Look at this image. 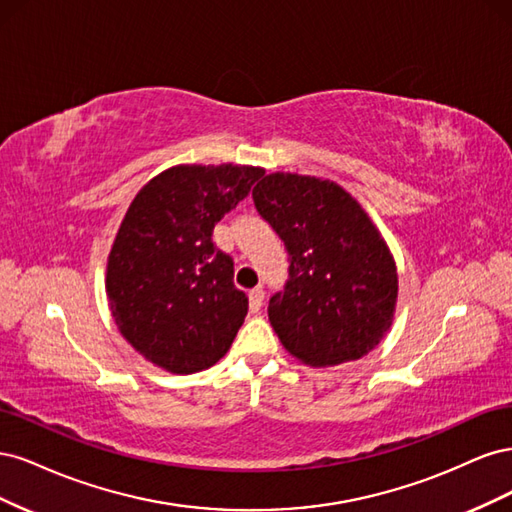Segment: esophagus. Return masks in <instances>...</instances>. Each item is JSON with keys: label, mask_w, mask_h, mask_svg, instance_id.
Here are the masks:
<instances>
[{"label": "esophagus", "mask_w": 512, "mask_h": 512, "mask_svg": "<svg viewBox=\"0 0 512 512\" xmlns=\"http://www.w3.org/2000/svg\"><path fill=\"white\" fill-rule=\"evenodd\" d=\"M262 301H265V290H262L260 286H258V288H252V290H250V312H252V314H258V312H260Z\"/></svg>", "instance_id": "34e87169"}]
</instances>
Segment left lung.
Instances as JSON below:
<instances>
[{
	"instance_id": "left-lung-1",
	"label": "left lung",
	"mask_w": 512,
	"mask_h": 512,
	"mask_svg": "<svg viewBox=\"0 0 512 512\" xmlns=\"http://www.w3.org/2000/svg\"><path fill=\"white\" fill-rule=\"evenodd\" d=\"M254 205L284 241V292L269 301L271 327L294 359L312 367L356 361L391 329L397 267L367 211L335 181L271 173Z\"/></svg>"
}]
</instances>
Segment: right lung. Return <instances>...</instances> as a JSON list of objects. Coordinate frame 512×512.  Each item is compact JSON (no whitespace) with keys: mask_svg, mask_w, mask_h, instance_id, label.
<instances>
[{"mask_svg":"<svg viewBox=\"0 0 512 512\" xmlns=\"http://www.w3.org/2000/svg\"><path fill=\"white\" fill-rule=\"evenodd\" d=\"M262 175L260 166L179 164L134 196L108 254L106 297L119 333L149 363L194 374L228 352L247 297L211 235Z\"/></svg>","mask_w":512,"mask_h":512,"instance_id":"obj_1","label":"right lung"}]
</instances>
